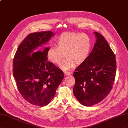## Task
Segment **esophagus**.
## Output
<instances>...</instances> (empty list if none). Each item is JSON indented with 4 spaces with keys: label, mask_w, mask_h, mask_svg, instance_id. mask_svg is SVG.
<instances>
[{
    "label": "esophagus",
    "mask_w": 128,
    "mask_h": 128,
    "mask_svg": "<svg viewBox=\"0 0 128 128\" xmlns=\"http://www.w3.org/2000/svg\"><path fill=\"white\" fill-rule=\"evenodd\" d=\"M64 73L65 74H66V75H69L71 74V72L67 71H64Z\"/></svg>",
    "instance_id": "esophagus-1"
}]
</instances>
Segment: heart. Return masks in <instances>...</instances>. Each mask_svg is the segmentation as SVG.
<instances>
[{
    "instance_id": "b5f03b06",
    "label": "heart",
    "mask_w": 128,
    "mask_h": 128,
    "mask_svg": "<svg viewBox=\"0 0 128 128\" xmlns=\"http://www.w3.org/2000/svg\"><path fill=\"white\" fill-rule=\"evenodd\" d=\"M56 46L51 45L46 51L48 60L54 64H60L63 70H68L76 64H83L90 54L91 40L86 34L73 32H63L56 41Z\"/></svg>"
}]
</instances>
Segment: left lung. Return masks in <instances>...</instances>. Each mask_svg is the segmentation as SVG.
I'll return each instance as SVG.
<instances>
[{
	"label": "left lung",
	"instance_id": "left-lung-1",
	"mask_svg": "<svg viewBox=\"0 0 128 128\" xmlns=\"http://www.w3.org/2000/svg\"><path fill=\"white\" fill-rule=\"evenodd\" d=\"M97 40L87 60L74 72L73 92L85 106L102 100L113 87L116 72V60L113 51L103 36L94 32Z\"/></svg>",
	"mask_w": 128,
	"mask_h": 128
}]
</instances>
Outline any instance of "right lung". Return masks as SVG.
I'll list each match as a JSON object with an SVG mask.
<instances>
[{
    "label": "right lung",
    "mask_w": 128,
    "mask_h": 128,
    "mask_svg": "<svg viewBox=\"0 0 128 128\" xmlns=\"http://www.w3.org/2000/svg\"><path fill=\"white\" fill-rule=\"evenodd\" d=\"M54 35L52 31L28 34L19 45L14 58L13 74L17 89L22 97L34 106H43L50 103L64 77L63 71L48 61V48L33 53Z\"/></svg>",
    "instance_id": "obj_1"
}]
</instances>
